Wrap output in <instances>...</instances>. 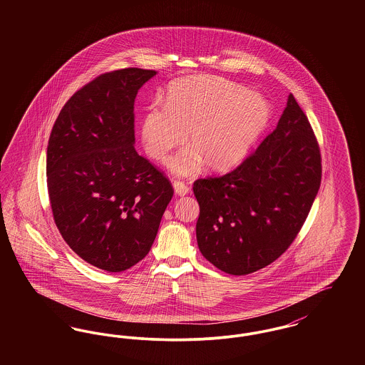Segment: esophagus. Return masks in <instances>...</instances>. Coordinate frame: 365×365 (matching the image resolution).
<instances>
[{"instance_id":"1","label":"esophagus","mask_w":365,"mask_h":365,"mask_svg":"<svg viewBox=\"0 0 365 365\" xmlns=\"http://www.w3.org/2000/svg\"><path fill=\"white\" fill-rule=\"evenodd\" d=\"M173 186H174L175 194H176V195H179V197H183V195L189 194V191H190L189 186H187V185H185L183 182H178V180H174Z\"/></svg>"}]
</instances>
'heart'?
<instances>
[{
	"label": "heart",
	"mask_w": 365,
	"mask_h": 365,
	"mask_svg": "<svg viewBox=\"0 0 365 365\" xmlns=\"http://www.w3.org/2000/svg\"><path fill=\"white\" fill-rule=\"evenodd\" d=\"M271 119V108L256 93L225 78L194 75L174 82L164 106L152 105L140 124L145 152L161 160L186 140L191 148L170 157L167 168L179 176L237 165Z\"/></svg>",
	"instance_id": "b5f03b06"
}]
</instances>
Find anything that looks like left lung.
<instances>
[{
    "label": "left lung",
    "mask_w": 365,
    "mask_h": 365,
    "mask_svg": "<svg viewBox=\"0 0 365 365\" xmlns=\"http://www.w3.org/2000/svg\"><path fill=\"white\" fill-rule=\"evenodd\" d=\"M320 149L293 94L277 128L234 171L194 182L202 256L230 275H247L294 241L320 187Z\"/></svg>",
    "instance_id": "1"
}]
</instances>
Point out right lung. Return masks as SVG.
I'll return each instance as SVG.
<instances>
[{
  "label": "right lung",
  "instance_id": "right-lung-1",
  "mask_svg": "<svg viewBox=\"0 0 365 365\" xmlns=\"http://www.w3.org/2000/svg\"><path fill=\"white\" fill-rule=\"evenodd\" d=\"M156 71L103 73L78 90L53 125L46 155L54 223L88 264L122 272L155 242L174 189L134 148V101Z\"/></svg>",
  "mask_w": 365,
  "mask_h": 365
}]
</instances>
